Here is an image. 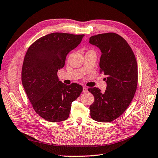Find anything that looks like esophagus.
<instances>
[{
  "label": "esophagus",
  "instance_id": "obj_1",
  "mask_svg": "<svg viewBox=\"0 0 158 158\" xmlns=\"http://www.w3.org/2000/svg\"><path fill=\"white\" fill-rule=\"evenodd\" d=\"M83 92H85V93L87 92H88V88L86 87V86H84V87L83 88Z\"/></svg>",
  "mask_w": 158,
  "mask_h": 158
}]
</instances>
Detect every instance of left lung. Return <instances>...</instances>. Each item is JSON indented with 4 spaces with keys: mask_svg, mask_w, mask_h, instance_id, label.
<instances>
[{
    "mask_svg": "<svg viewBox=\"0 0 158 158\" xmlns=\"http://www.w3.org/2000/svg\"><path fill=\"white\" fill-rule=\"evenodd\" d=\"M89 43L101 51L100 73L106 75V90L98 88L88 90L94 97L90 106L91 118L99 122H111L121 116L134 97L138 82V63L128 43L115 33L92 36Z\"/></svg>",
    "mask_w": 158,
    "mask_h": 158,
    "instance_id": "8db88e82",
    "label": "left lung"
}]
</instances>
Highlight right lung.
Listing matches in <instances>:
<instances>
[{
  "mask_svg": "<svg viewBox=\"0 0 158 158\" xmlns=\"http://www.w3.org/2000/svg\"><path fill=\"white\" fill-rule=\"evenodd\" d=\"M84 35L52 33L35 40L26 52L22 83L34 110L48 121L67 119L72 102L83 91L77 83H61L57 72L64 67L67 54L81 43Z\"/></svg>",
  "mask_w": 158,
  "mask_h": 158,
  "instance_id": "1",
  "label": "right lung"
}]
</instances>
